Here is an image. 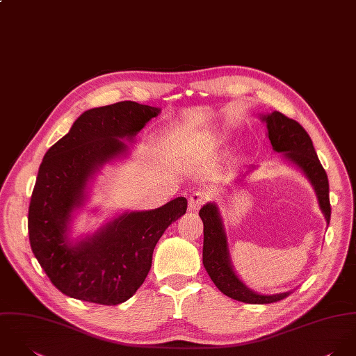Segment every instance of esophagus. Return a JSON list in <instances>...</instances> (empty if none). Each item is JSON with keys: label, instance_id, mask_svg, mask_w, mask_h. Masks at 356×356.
Returning a JSON list of instances; mask_svg holds the SVG:
<instances>
[{"label": "esophagus", "instance_id": "obj_1", "mask_svg": "<svg viewBox=\"0 0 356 356\" xmlns=\"http://www.w3.org/2000/svg\"><path fill=\"white\" fill-rule=\"evenodd\" d=\"M207 201V195L202 191H195L188 197V211L197 212Z\"/></svg>", "mask_w": 356, "mask_h": 356}]
</instances>
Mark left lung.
<instances>
[{
    "mask_svg": "<svg viewBox=\"0 0 356 356\" xmlns=\"http://www.w3.org/2000/svg\"><path fill=\"white\" fill-rule=\"evenodd\" d=\"M260 120L267 125V136L273 149L282 154L284 159L300 169L312 184L319 208L329 224L332 209L329 201L327 175L318 159L311 138L298 122L284 117L280 111L260 115ZM252 169H254V166H249V170ZM200 216L204 222L202 263L211 280L221 293L236 301L248 304L277 302L291 293L260 294L246 286L234 270L222 217L217 204L208 202L204 205L200 211Z\"/></svg>",
    "mask_w": 356,
    "mask_h": 356,
    "instance_id": "left-lung-1",
    "label": "left lung"
}]
</instances>
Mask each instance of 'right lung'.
<instances>
[{"instance_id": "add662e5", "label": "right lung", "mask_w": 356, "mask_h": 356, "mask_svg": "<svg viewBox=\"0 0 356 356\" xmlns=\"http://www.w3.org/2000/svg\"><path fill=\"white\" fill-rule=\"evenodd\" d=\"M159 108L136 102L90 108L55 143L40 165L29 208V238L40 266L63 294L103 305L131 298L142 286L152 252L165 229L187 211L179 197L152 211L124 212L93 234L72 239L75 211L88 200V184L129 147Z\"/></svg>"}]
</instances>
